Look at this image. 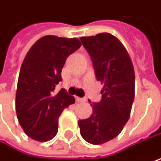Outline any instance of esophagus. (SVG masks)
Here are the masks:
<instances>
[{
    "label": "esophagus",
    "mask_w": 161,
    "mask_h": 161,
    "mask_svg": "<svg viewBox=\"0 0 161 161\" xmlns=\"http://www.w3.org/2000/svg\"><path fill=\"white\" fill-rule=\"evenodd\" d=\"M75 99H76V101H78V102H86V101L87 100L86 97H76Z\"/></svg>",
    "instance_id": "34e87169"
}]
</instances>
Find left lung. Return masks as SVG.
<instances>
[{
    "instance_id": "8db88e82",
    "label": "left lung",
    "mask_w": 161,
    "mask_h": 161,
    "mask_svg": "<svg viewBox=\"0 0 161 161\" xmlns=\"http://www.w3.org/2000/svg\"><path fill=\"white\" fill-rule=\"evenodd\" d=\"M93 64L96 78L103 83L101 99L93 114L79 120L82 137L93 145L115 138L127 123L135 98V72L121 41L110 33L81 37Z\"/></svg>"
}]
</instances>
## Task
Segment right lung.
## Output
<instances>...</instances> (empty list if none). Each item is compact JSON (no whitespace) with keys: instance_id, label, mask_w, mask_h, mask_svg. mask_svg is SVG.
<instances>
[{"instance_id":"obj_1","label":"right lung","mask_w":161,"mask_h":161,"mask_svg":"<svg viewBox=\"0 0 161 161\" xmlns=\"http://www.w3.org/2000/svg\"><path fill=\"white\" fill-rule=\"evenodd\" d=\"M81 47L77 38L45 36L38 39L23 62L15 97L18 122L25 133L46 142L58 132V118L75 97L55 86L62 81L66 59Z\"/></svg>"}]
</instances>
